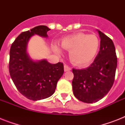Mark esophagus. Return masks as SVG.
Here are the masks:
<instances>
[{"label":"esophagus","instance_id":"obj_1","mask_svg":"<svg viewBox=\"0 0 125 125\" xmlns=\"http://www.w3.org/2000/svg\"><path fill=\"white\" fill-rule=\"evenodd\" d=\"M71 69V67L68 66V65H64V71L66 72V71H70Z\"/></svg>","mask_w":125,"mask_h":125}]
</instances>
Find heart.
Segmentation results:
<instances>
[{
  "label": "heart",
  "mask_w": 125,
  "mask_h": 125,
  "mask_svg": "<svg viewBox=\"0 0 125 125\" xmlns=\"http://www.w3.org/2000/svg\"><path fill=\"white\" fill-rule=\"evenodd\" d=\"M100 42L97 36L78 32L63 38L61 46L69 51V58L73 64L84 65L87 64L97 54ZM53 50L58 54L62 52L58 45L54 44Z\"/></svg>",
  "instance_id": "obj_1"
}]
</instances>
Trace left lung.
Listing matches in <instances>:
<instances>
[{
  "instance_id": "8db88e82",
  "label": "left lung",
  "mask_w": 125,
  "mask_h": 125,
  "mask_svg": "<svg viewBox=\"0 0 125 125\" xmlns=\"http://www.w3.org/2000/svg\"><path fill=\"white\" fill-rule=\"evenodd\" d=\"M97 31L101 45L94 62L86 69H73V94L85 103H96L108 93L114 84L117 68V59L112 40Z\"/></svg>"
}]
</instances>
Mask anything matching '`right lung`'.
<instances>
[{
    "mask_svg": "<svg viewBox=\"0 0 125 125\" xmlns=\"http://www.w3.org/2000/svg\"><path fill=\"white\" fill-rule=\"evenodd\" d=\"M47 26L40 25L22 32L11 46L9 71L17 89L32 101H40L54 93L57 82L63 74V64H52L47 60L34 61L27 53V46L34 35L47 38Z\"/></svg>",
    "mask_w": 125,
    "mask_h": 125,
    "instance_id": "obj_1",
    "label": "right lung"
}]
</instances>
